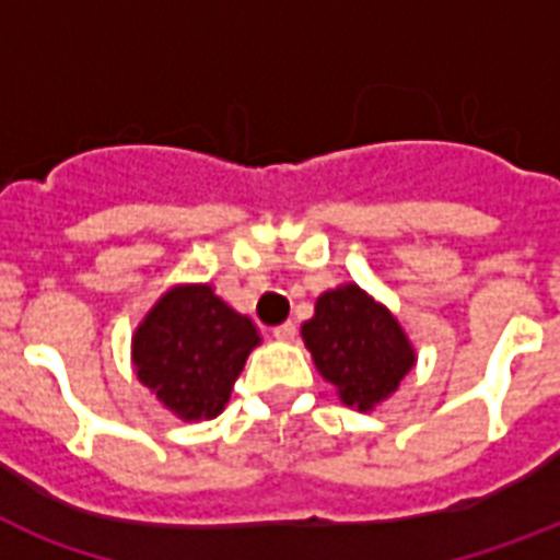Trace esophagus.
I'll use <instances>...</instances> for the list:
<instances>
[{"label": "esophagus", "instance_id": "obj_1", "mask_svg": "<svg viewBox=\"0 0 560 560\" xmlns=\"http://www.w3.org/2000/svg\"><path fill=\"white\" fill-rule=\"evenodd\" d=\"M272 337H276V340H281V342H293V340H296V325H293V323L276 325V328H272Z\"/></svg>", "mask_w": 560, "mask_h": 560}]
</instances>
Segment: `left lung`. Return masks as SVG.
<instances>
[{"instance_id": "left-lung-1", "label": "left lung", "mask_w": 560, "mask_h": 560, "mask_svg": "<svg viewBox=\"0 0 560 560\" xmlns=\"http://www.w3.org/2000/svg\"><path fill=\"white\" fill-rule=\"evenodd\" d=\"M302 340L316 372L358 412L392 398L418 360L398 316L354 281L319 293Z\"/></svg>"}]
</instances>
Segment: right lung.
<instances>
[{"label": "right lung", "instance_id": "add662e5", "mask_svg": "<svg viewBox=\"0 0 560 560\" xmlns=\"http://www.w3.org/2000/svg\"><path fill=\"white\" fill-rule=\"evenodd\" d=\"M261 334L211 284H174L136 325V377L179 421H209L229 404Z\"/></svg>", "mask_w": 560, "mask_h": 560}]
</instances>
